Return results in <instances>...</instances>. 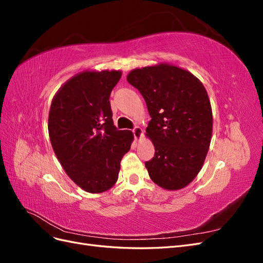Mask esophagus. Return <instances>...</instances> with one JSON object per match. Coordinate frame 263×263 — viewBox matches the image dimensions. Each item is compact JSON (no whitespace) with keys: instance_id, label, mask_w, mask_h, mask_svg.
<instances>
[{"instance_id":"obj_1","label":"esophagus","mask_w":263,"mask_h":263,"mask_svg":"<svg viewBox=\"0 0 263 263\" xmlns=\"http://www.w3.org/2000/svg\"><path fill=\"white\" fill-rule=\"evenodd\" d=\"M133 135H134V137H135V139H136V140H138V139L140 138V136H141V135H142V129L140 128V127L136 126V127H135V128L133 129Z\"/></svg>"}]
</instances>
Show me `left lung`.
Listing matches in <instances>:
<instances>
[{
    "label": "left lung",
    "mask_w": 263,
    "mask_h": 263,
    "mask_svg": "<svg viewBox=\"0 0 263 263\" xmlns=\"http://www.w3.org/2000/svg\"><path fill=\"white\" fill-rule=\"evenodd\" d=\"M127 81L144 97L151 117L146 133L156 153L145 162L150 179L165 190L186 186L200 172L212 137V107L204 85L170 65L135 69Z\"/></svg>",
    "instance_id": "left-lung-1"
}]
</instances>
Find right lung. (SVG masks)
Here are the masks:
<instances>
[{
  "instance_id": "1",
  "label": "right lung",
  "mask_w": 263,
  "mask_h": 263,
  "mask_svg": "<svg viewBox=\"0 0 263 263\" xmlns=\"http://www.w3.org/2000/svg\"><path fill=\"white\" fill-rule=\"evenodd\" d=\"M121 71L82 72L63 84L52 100L48 130L62 168L90 193L112 187L134 136L113 123L109 95Z\"/></svg>"
}]
</instances>
